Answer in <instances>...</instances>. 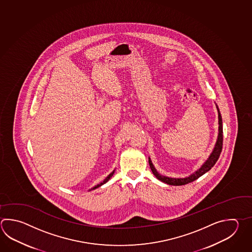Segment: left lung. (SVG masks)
Segmentation results:
<instances>
[{
    "label": "left lung",
    "mask_w": 252,
    "mask_h": 252,
    "mask_svg": "<svg viewBox=\"0 0 252 252\" xmlns=\"http://www.w3.org/2000/svg\"><path fill=\"white\" fill-rule=\"evenodd\" d=\"M217 110H218V118H219V134H218V139L216 142V147L213 151V153L211 154L210 157L205 162V164L201 167L199 170L195 171L194 174L190 175L189 177L185 178V179H172V178H168V177H164L162 175L159 174L157 172V170H155L154 165L152 163L151 159H149V164L151 167V170L153 171L154 176L158 179V180L167 183L169 185L173 186H181L186 185L188 183H190L194 180H197L199 177L202 175L205 174L208 170H210L214 165L216 164L217 159H219L220 154L221 153V149H222V140H223V134H222V120H221V113L220 110L217 107Z\"/></svg>",
    "instance_id": "8db88e82"
}]
</instances>
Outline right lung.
Instances as JSON below:
<instances>
[{
	"mask_svg": "<svg viewBox=\"0 0 252 252\" xmlns=\"http://www.w3.org/2000/svg\"><path fill=\"white\" fill-rule=\"evenodd\" d=\"M113 174H114V171H112V172H111V173H110V174L108 175V177H107V178H106V179H105V180H103V182H101V183H100V184H98V185L95 186V187H94V188H93V189H97V188H98V187H100V186L103 185V184H105V183H106V182H107V181H108V180H109V179H110V178H111V177H112V176H113Z\"/></svg>",
	"mask_w": 252,
	"mask_h": 252,
	"instance_id": "obj_1",
	"label": "right lung"
}]
</instances>
